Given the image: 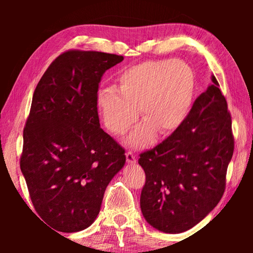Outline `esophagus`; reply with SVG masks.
Wrapping results in <instances>:
<instances>
[{"label":"esophagus","mask_w":253,"mask_h":253,"mask_svg":"<svg viewBox=\"0 0 253 253\" xmlns=\"http://www.w3.org/2000/svg\"><path fill=\"white\" fill-rule=\"evenodd\" d=\"M126 161H127V163L128 164H135L136 163V157H135V155H134V153L132 152H127L126 153Z\"/></svg>","instance_id":"1"}]
</instances>
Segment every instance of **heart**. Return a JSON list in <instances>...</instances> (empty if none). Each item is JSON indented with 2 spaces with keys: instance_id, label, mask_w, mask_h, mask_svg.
Returning <instances> with one entry per match:
<instances>
[{
  "instance_id": "obj_1",
  "label": "heart",
  "mask_w": 253,
  "mask_h": 253,
  "mask_svg": "<svg viewBox=\"0 0 253 253\" xmlns=\"http://www.w3.org/2000/svg\"><path fill=\"white\" fill-rule=\"evenodd\" d=\"M117 89L106 87L97 93L102 122L116 135L128 130L138 117L145 119L128 137L131 146L144 147L155 131L169 135L190 114L195 76L181 60L152 59L136 63L117 76Z\"/></svg>"
}]
</instances>
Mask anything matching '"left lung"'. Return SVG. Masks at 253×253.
I'll return each mask as SVG.
<instances>
[{"label":"left lung","instance_id":"1","mask_svg":"<svg viewBox=\"0 0 253 253\" xmlns=\"http://www.w3.org/2000/svg\"><path fill=\"white\" fill-rule=\"evenodd\" d=\"M212 83L196 98L178 129L139 154L146 175L140 209L145 220L162 232L193 228L224 193L234 151L232 121L214 76Z\"/></svg>","mask_w":253,"mask_h":253}]
</instances>
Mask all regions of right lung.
I'll return each instance as SVG.
<instances>
[{
  "label": "right lung",
  "instance_id": "right-lung-1",
  "mask_svg": "<svg viewBox=\"0 0 253 253\" xmlns=\"http://www.w3.org/2000/svg\"><path fill=\"white\" fill-rule=\"evenodd\" d=\"M123 55L69 50L42 76L23 130L20 168L39 216L60 232L96 220L106 187L125 165V149L100 128L102 75Z\"/></svg>",
  "mask_w": 253,
  "mask_h": 253
}]
</instances>
